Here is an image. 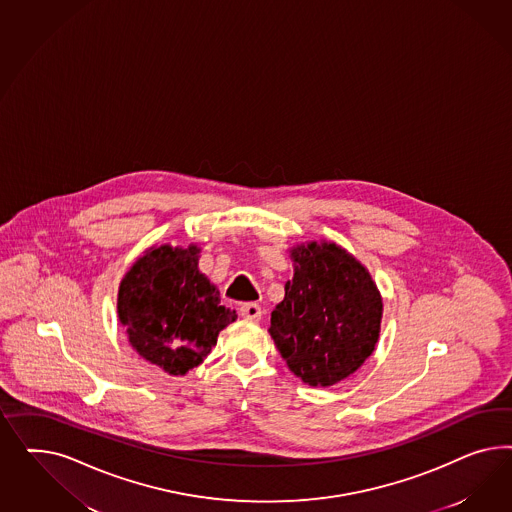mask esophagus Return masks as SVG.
Instances as JSON below:
<instances>
[{"instance_id": "34e87169", "label": "esophagus", "mask_w": 512, "mask_h": 512, "mask_svg": "<svg viewBox=\"0 0 512 512\" xmlns=\"http://www.w3.org/2000/svg\"><path fill=\"white\" fill-rule=\"evenodd\" d=\"M240 315H242L246 321H261L263 310H261L259 304L248 302V304H242V306H240Z\"/></svg>"}]
</instances>
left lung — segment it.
Masks as SVG:
<instances>
[{"instance_id": "left-lung-1", "label": "left lung", "mask_w": 512, "mask_h": 512, "mask_svg": "<svg viewBox=\"0 0 512 512\" xmlns=\"http://www.w3.org/2000/svg\"><path fill=\"white\" fill-rule=\"evenodd\" d=\"M289 255L295 274L268 332L296 377L310 387H332L375 351L383 298L368 268L334 242L298 244Z\"/></svg>"}]
</instances>
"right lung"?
Instances as JSON below:
<instances>
[{
    "label": "right lung",
    "mask_w": 512,
    "mask_h": 512,
    "mask_svg": "<svg viewBox=\"0 0 512 512\" xmlns=\"http://www.w3.org/2000/svg\"><path fill=\"white\" fill-rule=\"evenodd\" d=\"M201 248L152 246L127 270L118 289V319L131 347L169 375H186L210 355L236 321L216 285L199 270Z\"/></svg>",
    "instance_id": "right-lung-1"
}]
</instances>
